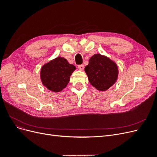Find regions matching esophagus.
<instances>
[{
	"label": "esophagus",
	"instance_id": "1",
	"mask_svg": "<svg viewBox=\"0 0 157 157\" xmlns=\"http://www.w3.org/2000/svg\"><path fill=\"white\" fill-rule=\"evenodd\" d=\"M84 66L83 65H78V69L80 71L84 70Z\"/></svg>",
	"mask_w": 157,
	"mask_h": 157
}]
</instances>
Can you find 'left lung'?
Masks as SVG:
<instances>
[{
  "label": "left lung",
  "instance_id": "8db88e82",
  "mask_svg": "<svg viewBox=\"0 0 157 157\" xmlns=\"http://www.w3.org/2000/svg\"><path fill=\"white\" fill-rule=\"evenodd\" d=\"M89 82L99 91H105L116 82L118 67L115 63L101 54H95L85 67Z\"/></svg>",
  "mask_w": 157,
  "mask_h": 157
}]
</instances>
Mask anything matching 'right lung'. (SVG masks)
Instances as JSON below:
<instances>
[{
  "instance_id": "obj_1",
  "label": "right lung",
  "mask_w": 157,
  "mask_h": 157,
  "mask_svg": "<svg viewBox=\"0 0 157 157\" xmlns=\"http://www.w3.org/2000/svg\"><path fill=\"white\" fill-rule=\"evenodd\" d=\"M76 67L67 59L58 57L42 66L40 78L42 84L52 92H58L67 86Z\"/></svg>"
}]
</instances>
